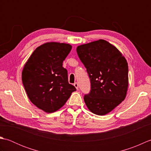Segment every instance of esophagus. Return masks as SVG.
<instances>
[{"instance_id": "esophagus-1", "label": "esophagus", "mask_w": 151, "mask_h": 151, "mask_svg": "<svg viewBox=\"0 0 151 151\" xmlns=\"http://www.w3.org/2000/svg\"><path fill=\"white\" fill-rule=\"evenodd\" d=\"M74 86H75V87L76 88V89H78V84L77 82L74 83Z\"/></svg>"}]
</instances>
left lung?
<instances>
[{"label":"left lung","instance_id":"1","mask_svg":"<svg viewBox=\"0 0 151 151\" xmlns=\"http://www.w3.org/2000/svg\"><path fill=\"white\" fill-rule=\"evenodd\" d=\"M90 79L91 90L84 97L92 113L107 114L124 101L129 85V67L116 47L100 40L76 48Z\"/></svg>","mask_w":151,"mask_h":151}]
</instances>
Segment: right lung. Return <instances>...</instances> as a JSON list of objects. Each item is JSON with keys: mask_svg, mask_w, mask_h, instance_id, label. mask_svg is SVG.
<instances>
[{"mask_svg": "<svg viewBox=\"0 0 151 151\" xmlns=\"http://www.w3.org/2000/svg\"><path fill=\"white\" fill-rule=\"evenodd\" d=\"M71 48L66 43H45L34 51L22 70V81L28 98L47 113L59 110L76 91L62 66Z\"/></svg>", "mask_w": 151, "mask_h": 151, "instance_id": "right-lung-1", "label": "right lung"}]
</instances>
